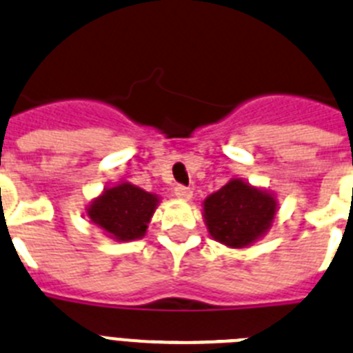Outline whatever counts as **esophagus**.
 <instances>
[{
	"mask_svg": "<svg viewBox=\"0 0 353 353\" xmlns=\"http://www.w3.org/2000/svg\"><path fill=\"white\" fill-rule=\"evenodd\" d=\"M174 194H176V197L183 199V201H190V199H192V195H194V192H192L188 186L177 185L176 188H174Z\"/></svg>",
	"mask_w": 353,
	"mask_h": 353,
	"instance_id": "1",
	"label": "esophagus"
}]
</instances>
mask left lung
Listing matches in <instances>:
<instances>
[{"instance_id":"obj_1","label":"left lung","mask_w":353,"mask_h":353,"mask_svg":"<svg viewBox=\"0 0 353 353\" xmlns=\"http://www.w3.org/2000/svg\"><path fill=\"white\" fill-rule=\"evenodd\" d=\"M277 197L240 177L202 202V216L211 238L229 249H245L268 232L277 214Z\"/></svg>"}]
</instances>
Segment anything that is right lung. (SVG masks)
<instances>
[{
  "instance_id": "add662e5",
  "label": "right lung",
  "mask_w": 353,
  "mask_h": 353,
  "mask_svg": "<svg viewBox=\"0 0 353 353\" xmlns=\"http://www.w3.org/2000/svg\"><path fill=\"white\" fill-rule=\"evenodd\" d=\"M158 204L159 197L156 194L128 181H119L117 185L104 188L99 197L92 199L85 213L112 240L133 241L145 236Z\"/></svg>"
}]
</instances>
